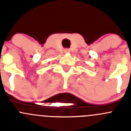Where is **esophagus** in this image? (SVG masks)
Instances as JSON below:
<instances>
[{"instance_id":"esophagus-1","label":"esophagus","mask_w":131,"mask_h":131,"mask_svg":"<svg viewBox=\"0 0 131 131\" xmlns=\"http://www.w3.org/2000/svg\"><path fill=\"white\" fill-rule=\"evenodd\" d=\"M65 52H69V50L67 49V50H66V51H65Z\"/></svg>"}]
</instances>
